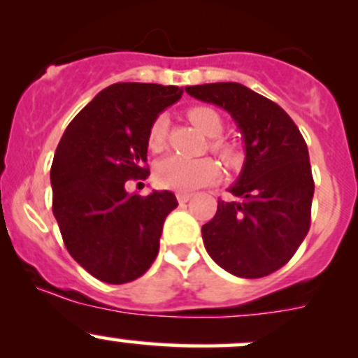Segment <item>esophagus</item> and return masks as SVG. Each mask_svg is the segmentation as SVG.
<instances>
[{"label":"esophagus","mask_w":358,"mask_h":358,"mask_svg":"<svg viewBox=\"0 0 358 358\" xmlns=\"http://www.w3.org/2000/svg\"><path fill=\"white\" fill-rule=\"evenodd\" d=\"M176 199H178V202H182V204H183V202H187V201L190 199V194L178 192V194H176Z\"/></svg>","instance_id":"1"}]
</instances>
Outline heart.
<instances>
[{"mask_svg":"<svg viewBox=\"0 0 358 358\" xmlns=\"http://www.w3.org/2000/svg\"><path fill=\"white\" fill-rule=\"evenodd\" d=\"M187 115L192 121V124L197 126L204 135L218 136L222 133V117L211 107L196 106L189 109ZM166 136H168V117H166V114H159L149 129L150 149L161 150L166 143ZM209 147H211L213 152L222 157L225 164L236 166L241 161V150L236 143L215 138ZM218 175V164L213 159H187L182 156H168L162 159V161H159L154 178H156L157 185L164 187V189L190 192V190H196L199 187L216 182Z\"/></svg>","mask_w":358,"mask_h":358,"instance_id":"obj_1","label":"heart"}]
</instances>
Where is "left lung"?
<instances>
[{"label": "left lung", "mask_w": 358, "mask_h": 358, "mask_svg": "<svg viewBox=\"0 0 358 358\" xmlns=\"http://www.w3.org/2000/svg\"><path fill=\"white\" fill-rule=\"evenodd\" d=\"M202 102L232 115L246 145L237 201H218L202 225L206 251L223 270L259 279L286 265L310 230L313 183L308 149L282 107L239 83L187 86Z\"/></svg>", "instance_id": "left-lung-1"}]
</instances>
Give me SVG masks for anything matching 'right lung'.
I'll list each match as a JSON object with an SVG mask.
<instances>
[{"mask_svg": "<svg viewBox=\"0 0 358 358\" xmlns=\"http://www.w3.org/2000/svg\"><path fill=\"white\" fill-rule=\"evenodd\" d=\"M183 88L115 83L67 126L52 162L53 215L69 255L107 284L138 279L159 252L175 194H128V180H145L149 129Z\"/></svg>", "mask_w": 358, "mask_h": 358, "instance_id": "add662e5", "label": "right lung"}]
</instances>
